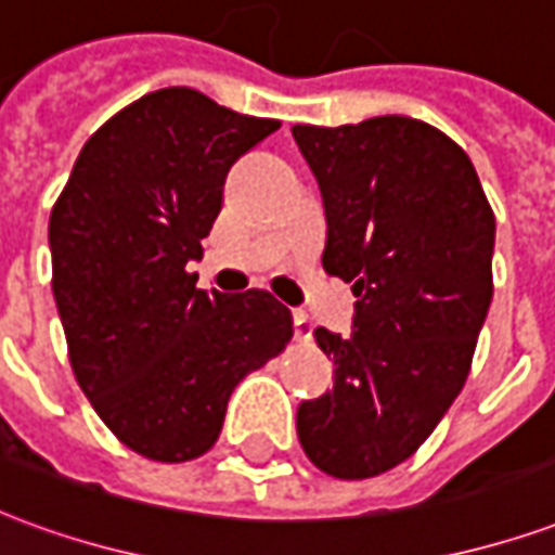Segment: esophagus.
<instances>
[{"instance_id":"esophagus-1","label":"esophagus","mask_w":555,"mask_h":555,"mask_svg":"<svg viewBox=\"0 0 555 555\" xmlns=\"http://www.w3.org/2000/svg\"><path fill=\"white\" fill-rule=\"evenodd\" d=\"M294 338L297 341H309L312 338V321H309V314L302 312V309L294 312Z\"/></svg>"}]
</instances>
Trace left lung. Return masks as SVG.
<instances>
[{
	"instance_id": "left-lung-1",
	"label": "left lung",
	"mask_w": 555,
	"mask_h": 555,
	"mask_svg": "<svg viewBox=\"0 0 555 555\" xmlns=\"http://www.w3.org/2000/svg\"><path fill=\"white\" fill-rule=\"evenodd\" d=\"M324 195V270L353 285L350 336L314 330L333 389L297 408L302 452L333 478L408 461L464 389L493 297L496 219L464 147L380 115L294 125Z\"/></svg>"
}]
</instances>
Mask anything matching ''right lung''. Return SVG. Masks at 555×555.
Here are the masks:
<instances>
[{
  "label": "right lung",
  "mask_w": 555,
  "mask_h": 555,
  "mask_svg": "<svg viewBox=\"0 0 555 555\" xmlns=\"http://www.w3.org/2000/svg\"><path fill=\"white\" fill-rule=\"evenodd\" d=\"M279 130L202 91L159 89L82 145L50 214L53 297L79 389L127 449L183 464L217 442L234 386L294 336L267 291L195 288L222 183Z\"/></svg>",
  "instance_id": "1"
}]
</instances>
